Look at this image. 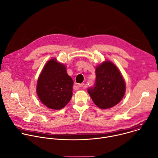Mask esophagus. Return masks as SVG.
<instances>
[{
	"label": "esophagus",
	"mask_w": 158,
	"mask_h": 158,
	"mask_svg": "<svg viewBox=\"0 0 158 158\" xmlns=\"http://www.w3.org/2000/svg\"><path fill=\"white\" fill-rule=\"evenodd\" d=\"M77 86L79 87V88H85V85H84V84L82 83V84H79L77 85Z\"/></svg>",
	"instance_id": "esophagus-1"
}]
</instances>
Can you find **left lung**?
I'll use <instances>...</instances> for the list:
<instances>
[{"instance_id":"1","label":"left lung","mask_w":158,"mask_h":158,"mask_svg":"<svg viewBox=\"0 0 158 158\" xmlns=\"http://www.w3.org/2000/svg\"><path fill=\"white\" fill-rule=\"evenodd\" d=\"M94 86L87 92L94 104L101 109H109L118 104L123 98L126 84L116 66L106 61L96 67Z\"/></svg>"}]
</instances>
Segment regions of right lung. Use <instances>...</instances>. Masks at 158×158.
I'll return each mask as SVG.
<instances>
[{
	"mask_svg": "<svg viewBox=\"0 0 158 158\" xmlns=\"http://www.w3.org/2000/svg\"><path fill=\"white\" fill-rule=\"evenodd\" d=\"M73 81L65 67L51 59L45 65L39 77L37 93L40 101L48 107L60 109L73 96Z\"/></svg>",
	"mask_w": 158,
	"mask_h": 158,
	"instance_id": "1",
	"label": "right lung"
}]
</instances>
